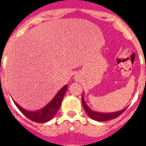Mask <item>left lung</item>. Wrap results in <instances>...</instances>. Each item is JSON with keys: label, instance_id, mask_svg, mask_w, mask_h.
Returning <instances> with one entry per match:
<instances>
[{"label": "left lung", "instance_id": "1", "mask_svg": "<svg viewBox=\"0 0 146 146\" xmlns=\"http://www.w3.org/2000/svg\"><path fill=\"white\" fill-rule=\"evenodd\" d=\"M82 105L84 107L85 111L87 113V114L95 120L97 121H106V120H110L114 118H117L118 116H120L122 113H123L125 110L127 109V108L124 109H123L120 111H117V112H113V113H100V112H96V111H92L91 109L89 108V107L87 106V104L85 103L84 102V98L82 96Z\"/></svg>", "mask_w": 146, "mask_h": 146}]
</instances>
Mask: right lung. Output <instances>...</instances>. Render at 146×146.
<instances>
[{"instance_id": "add662e5", "label": "right lung", "mask_w": 146, "mask_h": 146, "mask_svg": "<svg viewBox=\"0 0 146 146\" xmlns=\"http://www.w3.org/2000/svg\"><path fill=\"white\" fill-rule=\"evenodd\" d=\"M66 89H67V86L65 85L46 106H44L43 108L38 110V111H27L19 106V104L15 102L14 103L19 111L32 121L36 123H46L51 120L57 113V111L59 110Z\"/></svg>"}]
</instances>
